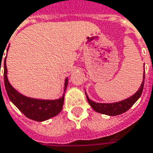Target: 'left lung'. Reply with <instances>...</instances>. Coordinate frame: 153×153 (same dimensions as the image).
I'll use <instances>...</instances> for the list:
<instances>
[{
	"label": "left lung",
	"instance_id": "1",
	"mask_svg": "<svg viewBox=\"0 0 153 153\" xmlns=\"http://www.w3.org/2000/svg\"><path fill=\"white\" fill-rule=\"evenodd\" d=\"M144 79H145V74L143 72V80L142 82V84L140 86L139 89L132 96L124 99V100H122V101H119V102H112V103L95 102L94 101H92L91 99H88L87 94L85 92L88 102L90 104L92 108L95 110L96 112L99 113V114H106V115H108V116H117V115H119V114H123L125 112H127L137 102V100L141 97L143 90Z\"/></svg>",
	"mask_w": 153,
	"mask_h": 153
}]
</instances>
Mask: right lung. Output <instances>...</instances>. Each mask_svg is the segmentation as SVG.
Listing matches in <instances>:
<instances>
[{
  "label": "right lung",
  "mask_w": 153,
  "mask_h": 153,
  "mask_svg": "<svg viewBox=\"0 0 153 153\" xmlns=\"http://www.w3.org/2000/svg\"><path fill=\"white\" fill-rule=\"evenodd\" d=\"M9 49V47H8ZM7 49V51H8ZM7 55V54H6ZM2 60V59H1ZM6 56L4 60V83L6 93L10 100L13 102L18 109L30 119L37 122H43L51 117L58 115L61 112L65 99V93L61 98L54 100L50 99H38L26 97L16 90L10 84L7 78V68H6ZM1 68V65H0ZM68 78L65 81V89L68 85Z\"/></svg>",
  "instance_id": "add662e5"
}]
</instances>
